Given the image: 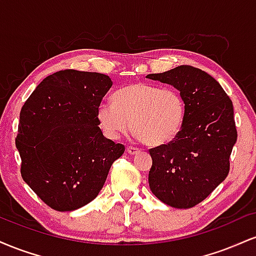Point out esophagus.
Returning a JSON list of instances; mask_svg holds the SVG:
<instances>
[{
  "label": "esophagus",
  "mask_w": 256,
  "mask_h": 256,
  "mask_svg": "<svg viewBox=\"0 0 256 256\" xmlns=\"http://www.w3.org/2000/svg\"><path fill=\"white\" fill-rule=\"evenodd\" d=\"M138 152H140V149L136 148V146H128V154L136 155Z\"/></svg>",
  "instance_id": "1"
}]
</instances>
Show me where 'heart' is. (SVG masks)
<instances>
[{"instance_id":"1","label":"heart","mask_w":256,"mask_h":256,"mask_svg":"<svg viewBox=\"0 0 256 256\" xmlns=\"http://www.w3.org/2000/svg\"><path fill=\"white\" fill-rule=\"evenodd\" d=\"M113 104L98 108V120L108 138L118 140L131 128L146 146L167 144L178 137L186 116V104L173 88L132 83L112 95Z\"/></svg>"}]
</instances>
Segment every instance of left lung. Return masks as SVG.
Returning a JSON list of instances; mask_svg holds the SVG:
<instances>
[{
	"label": "left lung",
	"instance_id": "obj_1",
	"mask_svg": "<svg viewBox=\"0 0 256 256\" xmlns=\"http://www.w3.org/2000/svg\"><path fill=\"white\" fill-rule=\"evenodd\" d=\"M146 78L173 85L186 104L178 137L149 149V186L164 204L192 208L210 196L230 171L237 140L232 101L212 76L188 64Z\"/></svg>",
	"mask_w": 256,
	"mask_h": 256
}]
</instances>
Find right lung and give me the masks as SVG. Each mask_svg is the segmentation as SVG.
Segmentation results:
<instances>
[{"instance_id":"add662e5","label":"right lung","mask_w":256,"mask_h":256,"mask_svg":"<svg viewBox=\"0 0 256 256\" xmlns=\"http://www.w3.org/2000/svg\"><path fill=\"white\" fill-rule=\"evenodd\" d=\"M113 82L64 70L44 78L20 110L22 177L46 204L71 212L92 201L125 146L104 136L98 108Z\"/></svg>"}]
</instances>
